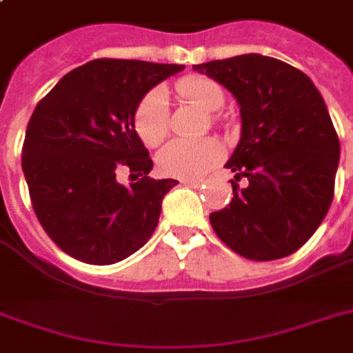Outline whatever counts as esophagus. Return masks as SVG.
Segmentation results:
<instances>
[{
	"instance_id": "1",
	"label": "esophagus",
	"mask_w": 353,
	"mask_h": 353,
	"mask_svg": "<svg viewBox=\"0 0 353 353\" xmlns=\"http://www.w3.org/2000/svg\"><path fill=\"white\" fill-rule=\"evenodd\" d=\"M181 185H185V187L198 188L199 185H203V179H181Z\"/></svg>"
}]
</instances>
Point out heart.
<instances>
[{"label":"heart","mask_w":353,"mask_h":353,"mask_svg":"<svg viewBox=\"0 0 353 353\" xmlns=\"http://www.w3.org/2000/svg\"><path fill=\"white\" fill-rule=\"evenodd\" d=\"M177 93L203 112H218L225 95L214 80L205 77H187L177 82ZM135 132L146 146H157L166 137L170 126V110L163 90H152L139 102L133 117ZM223 157V144L218 139L207 137L198 141L176 139L161 150L157 166L161 174L181 179H198L205 176Z\"/></svg>","instance_id":"1"}]
</instances>
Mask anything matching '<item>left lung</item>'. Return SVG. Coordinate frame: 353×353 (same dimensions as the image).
I'll return each instance as SVG.
<instances>
[{"instance_id":"obj_1","label":"left lung","mask_w":353,"mask_h":353,"mask_svg":"<svg viewBox=\"0 0 353 353\" xmlns=\"http://www.w3.org/2000/svg\"><path fill=\"white\" fill-rule=\"evenodd\" d=\"M194 69L216 80L240 106L241 135L225 166L239 181L223 210L210 214L221 241L249 260H276L301 249L334 199L339 137L312 79L263 54L212 60Z\"/></svg>"}]
</instances>
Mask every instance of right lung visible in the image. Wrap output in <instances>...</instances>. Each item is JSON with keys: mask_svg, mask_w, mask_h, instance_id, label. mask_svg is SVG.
<instances>
[{"mask_svg": "<svg viewBox=\"0 0 353 353\" xmlns=\"http://www.w3.org/2000/svg\"><path fill=\"white\" fill-rule=\"evenodd\" d=\"M177 63L99 58L73 69L32 112L21 168L41 227L69 256L110 265L150 240L176 179H152L135 132L139 102L183 71ZM121 168L143 175L124 188Z\"/></svg>", "mask_w": 353, "mask_h": 353, "instance_id": "obj_1", "label": "right lung"}]
</instances>
